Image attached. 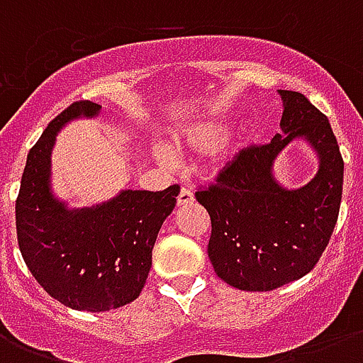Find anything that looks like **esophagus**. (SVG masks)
Instances as JSON below:
<instances>
[{
	"instance_id": "esophagus-1",
	"label": "esophagus",
	"mask_w": 363,
	"mask_h": 363,
	"mask_svg": "<svg viewBox=\"0 0 363 363\" xmlns=\"http://www.w3.org/2000/svg\"><path fill=\"white\" fill-rule=\"evenodd\" d=\"M177 203H179V205L194 203L192 190H188V188H181V192H179V198H177Z\"/></svg>"
}]
</instances>
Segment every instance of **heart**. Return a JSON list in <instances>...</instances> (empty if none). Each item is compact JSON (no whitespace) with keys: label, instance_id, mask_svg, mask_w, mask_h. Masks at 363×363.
<instances>
[{"label":"heart","instance_id":"b5f03b06","mask_svg":"<svg viewBox=\"0 0 363 363\" xmlns=\"http://www.w3.org/2000/svg\"><path fill=\"white\" fill-rule=\"evenodd\" d=\"M224 135H226V128L220 122H201V124L190 128L181 139H177L173 148L179 152L186 150V148L196 150V152H205V150L215 148L224 139Z\"/></svg>","mask_w":363,"mask_h":363}]
</instances>
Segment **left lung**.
Returning <instances> with one entry per match:
<instances>
[{
  "mask_svg": "<svg viewBox=\"0 0 363 363\" xmlns=\"http://www.w3.org/2000/svg\"><path fill=\"white\" fill-rule=\"evenodd\" d=\"M279 94L282 133L241 148L213 184L196 192L211 216L207 252L215 273L247 292H269L315 267L332 238L343 194L345 164L326 115L303 94ZM298 136L315 148L321 167L305 187L288 191L274 181L272 162Z\"/></svg>",
  "mask_w": 363,
  "mask_h": 363,
  "instance_id": "left-lung-1",
  "label": "left lung"
}]
</instances>
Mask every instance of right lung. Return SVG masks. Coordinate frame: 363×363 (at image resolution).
Wrapping results in <instances>:
<instances>
[{"label": "right lung", "instance_id": "1", "mask_svg": "<svg viewBox=\"0 0 363 363\" xmlns=\"http://www.w3.org/2000/svg\"><path fill=\"white\" fill-rule=\"evenodd\" d=\"M101 105L75 101L31 147L16 198V238L28 269L50 298L77 311L118 309L139 298L152 248L175 209L179 184L148 192L124 190L107 203L67 209L50 192V152L60 128L92 118Z\"/></svg>", "mask_w": 363, "mask_h": 363}]
</instances>
